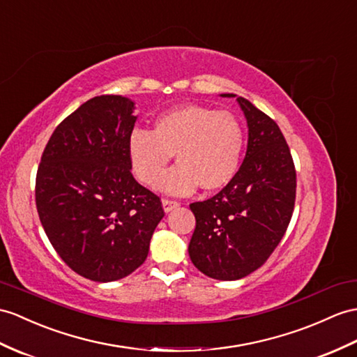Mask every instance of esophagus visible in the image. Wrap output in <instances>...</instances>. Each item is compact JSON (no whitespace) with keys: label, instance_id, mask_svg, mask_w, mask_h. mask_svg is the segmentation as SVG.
<instances>
[{"label":"esophagus","instance_id":"1","mask_svg":"<svg viewBox=\"0 0 357 357\" xmlns=\"http://www.w3.org/2000/svg\"><path fill=\"white\" fill-rule=\"evenodd\" d=\"M162 206H163V211L168 213V212L174 211V208H177L180 206V203L178 202H172V199H168V198H163L162 199Z\"/></svg>","mask_w":357,"mask_h":357}]
</instances>
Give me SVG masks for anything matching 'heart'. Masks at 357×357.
I'll return each mask as SVG.
<instances>
[{
    "label": "heart",
    "mask_w": 357,
    "mask_h": 357,
    "mask_svg": "<svg viewBox=\"0 0 357 357\" xmlns=\"http://www.w3.org/2000/svg\"><path fill=\"white\" fill-rule=\"evenodd\" d=\"M245 146L244 127L230 112L188 104L162 113L154 128H135L127 151L132 169L153 186L174 152L179 163L158 184L162 192L188 195L202 186L213 192L236 176Z\"/></svg>",
    "instance_id": "b5f03b06"
}]
</instances>
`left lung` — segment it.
Returning a JSON list of instances; mask_svg holds the SVG:
<instances>
[{"instance_id":"obj_1","label":"left lung","mask_w":357,"mask_h":357,"mask_svg":"<svg viewBox=\"0 0 357 357\" xmlns=\"http://www.w3.org/2000/svg\"><path fill=\"white\" fill-rule=\"evenodd\" d=\"M248 127L245 159L236 176L215 197L189 207L195 230L189 242L192 264L216 280H238L271 256L288 229L295 204V167L275 124L234 93Z\"/></svg>"}]
</instances>
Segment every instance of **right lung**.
Returning a JSON list of instances; mask_svg holds the SVG:
<instances>
[{
	"mask_svg": "<svg viewBox=\"0 0 357 357\" xmlns=\"http://www.w3.org/2000/svg\"><path fill=\"white\" fill-rule=\"evenodd\" d=\"M135 102L100 95L60 123L43 150L36 207L63 262L86 279H124L149 256L160 198L135 180L127 142Z\"/></svg>",
	"mask_w": 357,
	"mask_h": 357,
	"instance_id": "obj_1",
	"label": "right lung"
}]
</instances>
